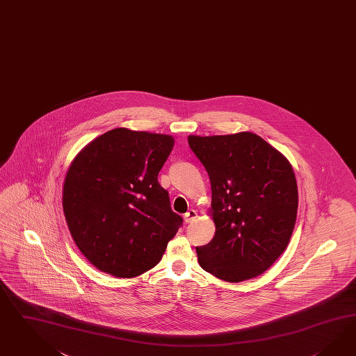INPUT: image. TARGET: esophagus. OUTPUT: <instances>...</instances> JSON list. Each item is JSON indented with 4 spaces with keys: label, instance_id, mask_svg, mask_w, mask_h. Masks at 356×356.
<instances>
[{
    "label": "esophagus",
    "instance_id": "1",
    "mask_svg": "<svg viewBox=\"0 0 356 356\" xmlns=\"http://www.w3.org/2000/svg\"><path fill=\"white\" fill-rule=\"evenodd\" d=\"M197 216H198V212L195 211V210H189V211L184 215V220H185V222H192V221L197 219Z\"/></svg>",
    "mask_w": 356,
    "mask_h": 356
}]
</instances>
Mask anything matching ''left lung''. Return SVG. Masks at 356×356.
Returning a JSON list of instances; mask_svg holds the SVG:
<instances>
[{
	"mask_svg": "<svg viewBox=\"0 0 356 356\" xmlns=\"http://www.w3.org/2000/svg\"><path fill=\"white\" fill-rule=\"evenodd\" d=\"M211 181L215 237L197 248L204 270L228 282L260 276L288 248L298 188L288 158L252 132L188 137Z\"/></svg>",
	"mask_w": 356,
	"mask_h": 356,
	"instance_id": "1",
	"label": "left lung"
}]
</instances>
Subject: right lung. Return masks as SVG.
Here are the masks:
<instances>
[{"label": "right lung", "instance_id": "obj_1", "mask_svg": "<svg viewBox=\"0 0 356 356\" xmlns=\"http://www.w3.org/2000/svg\"><path fill=\"white\" fill-rule=\"evenodd\" d=\"M170 135L115 128L86 145L68 167L62 206L79 250L98 270L131 279L155 267L183 224L158 173Z\"/></svg>", "mask_w": 356, "mask_h": 356}]
</instances>
